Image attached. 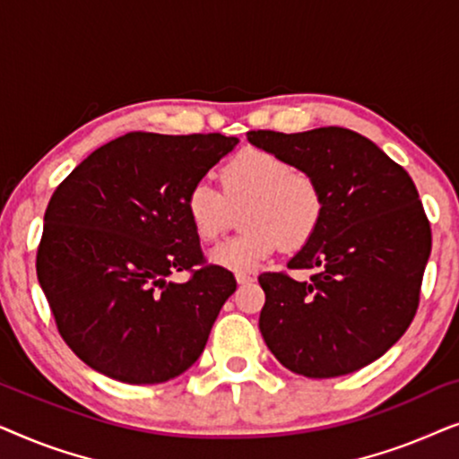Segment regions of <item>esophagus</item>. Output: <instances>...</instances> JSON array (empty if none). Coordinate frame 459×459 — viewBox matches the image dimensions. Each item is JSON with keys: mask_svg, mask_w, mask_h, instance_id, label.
I'll return each instance as SVG.
<instances>
[{"mask_svg": "<svg viewBox=\"0 0 459 459\" xmlns=\"http://www.w3.org/2000/svg\"><path fill=\"white\" fill-rule=\"evenodd\" d=\"M236 280H238V284H250V281H255L253 275H248V273H236Z\"/></svg>", "mask_w": 459, "mask_h": 459, "instance_id": "esophagus-1", "label": "esophagus"}]
</instances>
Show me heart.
<instances>
[{"mask_svg":"<svg viewBox=\"0 0 459 459\" xmlns=\"http://www.w3.org/2000/svg\"><path fill=\"white\" fill-rule=\"evenodd\" d=\"M221 192L198 181L186 196V212L203 242H215L242 212V236L211 250V261L230 272H253L275 250L297 253L324 219L322 187L311 175L267 150L248 148L221 169Z\"/></svg>","mask_w":459,"mask_h":459,"instance_id":"obj_1","label":"heart"}]
</instances>
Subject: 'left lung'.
I'll return each mask as SVG.
<instances>
[{
	"instance_id": "8db88e82",
	"label": "left lung",
	"mask_w": 459,
	"mask_h": 459,
	"mask_svg": "<svg viewBox=\"0 0 459 459\" xmlns=\"http://www.w3.org/2000/svg\"><path fill=\"white\" fill-rule=\"evenodd\" d=\"M253 146L311 175L324 192V219L288 269L307 281L261 273L259 330L281 366L307 378L366 368L410 328L432 236L407 171L351 129L303 134L248 131Z\"/></svg>"
}]
</instances>
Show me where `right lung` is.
I'll return each mask as SVG.
<instances>
[{
	"instance_id": "obj_1",
	"label": "right lung",
	"mask_w": 459,
	"mask_h": 459,
	"mask_svg": "<svg viewBox=\"0 0 459 459\" xmlns=\"http://www.w3.org/2000/svg\"><path fill=\"white\" fill-rule=\"evenodd\" d=\"M238 137L131 131L56 187L37 278L60 336L96 372L159 385L194 366L234 273L206 265L186 196ZM190 271L184 285L169 281Z\"/></svg>"
}]
</instances>
